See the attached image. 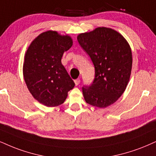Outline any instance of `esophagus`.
<instances>
[{
    "label": "esophagus",
    "mask_w": 156,
    "mask_h": 156,
    "mask_svg": "<svg viewBox=\"0 0 156 156\" xmlns=\"http://www.w3.org/2000/svg\"><path fill=\"white\" fill-rule=\"evenodd\" d=\"M74 83H75V84H76V85H78V84L80 83V79H76V80H74Z\"/></svg>",
    "instance_id": "esophagus-1"
}]
</instances>
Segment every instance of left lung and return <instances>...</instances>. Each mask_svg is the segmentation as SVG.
<instances>
[{"mask_svg": "<svg viewBox=\"0 0 156 156\" xmlns=\"http://www.w3.org/2000/svg\"><path fill=\"white\" fill-rule=\"evenodd\" d=\"M77 40L95 67L93 83L82 87L86 103L98 108L113 104L129 80L132 66L129 45L119 32L106 27L80 34Z\"/></svg>", "mask_w": 156, "mask_h": 156, "instance_id": "1", "label": "left lung"}]
</instances>
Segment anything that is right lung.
Listing matches in <instances>:
<instances>
[{
  "label": "right lung",
  "mask_w": 156,
  "mask_h": 156,
  "mask_svg": "<svg viewBox=\"0 0 156 156\" xmlns=\"http://www.w3.org/2000/svg\"><path fill=\"white\" fill-rule=\"evenodd\" d=\"M72 40L48 31L34 39L25 54L23 74L27 88L40 103L49 107L62 104L75 84L61 63Z\"/></svg>",
  "instance_id": "obj_1"
}]
</instances>
